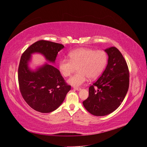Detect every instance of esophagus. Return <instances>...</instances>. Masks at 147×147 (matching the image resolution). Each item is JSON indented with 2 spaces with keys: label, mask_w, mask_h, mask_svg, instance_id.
I'll list each match as a JSON object with an SVG mask.
<instances>
[{
  "label": "esophagus",
  "mask_w": 147,
  "mask_h": 147,
  "mask_svg": "<svg viewBox=\"0 0 147 147\" xmlns=\"http://www.w3.org/2000/svg\"><path fill=\"white\" fill-rule=\"evenodd\" d=\"M74 89L75 90H77V91H79V90H81V88H80V87H74Z\"/></svg>",
  "instance_id": "esophagus-1"
}]
</instances>
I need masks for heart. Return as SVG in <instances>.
Listing matches in <instances>:
<instances>
[{"mask_svg":"<svg viewBox=\"0 0 147 147\" xmlns=\"http://www.w3.org/2000/svg\"><path fill=\"white\" fill-rule=\"evenodd\" d=\"M70 59L63 58L58 64V68L64 77L70 76L77 67L78 72L71 77L67 82L78 87L84 84L89 77L94 79L99 77L105 68L107 61V54L102 50L80 48L69 53Z\"/></svg>","mask_w":147,"mask_h":147,"instance_id":"heart-1","label":"heart"}]
</instances>
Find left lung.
Wrapping results in <instances>:
<instances>
[{
    "instance_id": "1",
    "label": "left lung",
    "mask_w": 147,
    "mask_h": 147,
    "mask_svg": "<svg viewBox=\"0 0 147 147\" xmlns=\"http://www.w3.org/2000/svg\"><path fill=\"white\" fill-rule=\"evenodd\" d=\"M108 55L105 71L89 88V97L83 102L85 109L97 116L109 115L121 105L128 92L129 73L121 53L115 47L105 50Z\"/></svg>"
}]
</instances>
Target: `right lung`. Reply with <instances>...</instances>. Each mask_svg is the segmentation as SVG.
I'll list each match as a JSON object with an SVG mask.
<instances>
[{"label": "right lung", "instance_id": "1", "mask_svg": "<svg viewBox=\"0 0 147 147\" xmlns=\"http://www.w3.org/2000/svg\"><path fill=\"white\" fill-rule=\"evenodd\" d=\"M62 44L48 41H38L21 56L18 68L19 89L25 101L32 108L41 113L56 110L64 100L71 86L66 84L60 71L45 62L35 70L29 67L32 54L42 55L48 63H55Z\"/></svg>", "mask_w": 147, "mask_h": 147}]
</instances>
